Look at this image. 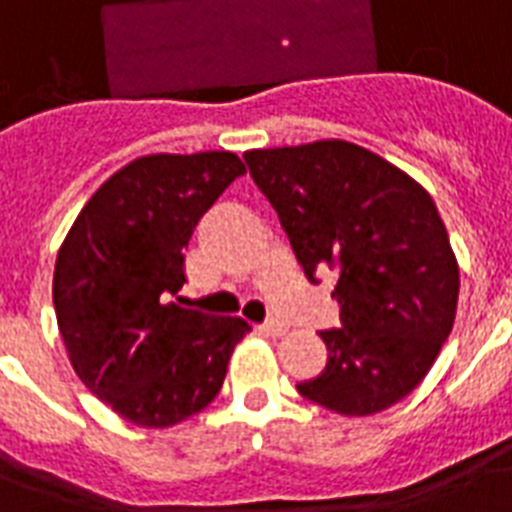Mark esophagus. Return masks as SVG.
<instances>
[{
    "mask_svg": "<svg viewBox=\"0 0 512 512\" xmlns=\"http://www.w3.org/2000/svg\"><path fill=\"white\" fill-rule=\"evenodd\" d=\"M260 332H265L268 337H281V335H287L289 327L284 324V321L271 319V321H265V324H260Z\"/></svg>",
    "mask_w": 512,
    "mask_h": 512,
    "instance_id": "34e87169",
    "label": "esophagus"
}]
</instances>
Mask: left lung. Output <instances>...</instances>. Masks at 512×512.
I'll list each match as a JSON object with an SVG mask.
<instances>
[{"instance_id":"obj_1","label":"left lung","mask_w":512,"mask_h":512,"mask_svg":"<svg viewBox=\"0 0 512 512\" xmlns=\"http://www.w3.org/2000/svg\"><path fill=\"white\" fill-rule=\"evenodd\" d=\"M244 162L305 276L337 273L340 329L321 332L327 366L297 385L300 396L345 417L398 404L441 353L460 295L457 257L430 193L345 140L260 148Z\"/></svg>"}]
</instances>
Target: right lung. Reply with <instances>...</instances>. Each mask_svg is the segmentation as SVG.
<instances>
[{
	"mask_svg": "<svg viewBox=\"0 0 512 512\" xmlns=\"http://www.w3.org/2000/svg\"><path fill=\"white\" fill-rule=\"evenodd\" d=\"M247 167L231 151L140 156L108 177L60 244L52 303L90 393L140 428H170L212 404L249 324L188 311L183 249Z\"/></svg>",
	"mask_w": 512,
	"mask_h": 512,
	"instance_id": "obj_1",
	"label": "right lung"
}]
</instances>
